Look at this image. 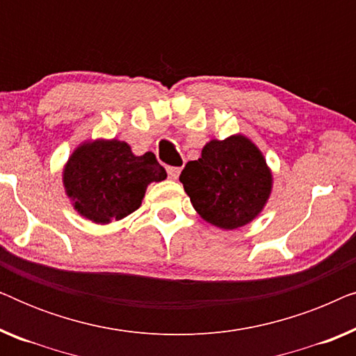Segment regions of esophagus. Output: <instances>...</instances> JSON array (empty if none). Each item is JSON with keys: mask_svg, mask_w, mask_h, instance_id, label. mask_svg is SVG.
Masks as SVG:
<instances>
[{"mask_svg": "<svg viewBox=\"0 0 356 356\" xmlns=\"http://www.w3.org/2000/svg\"><path fill=\"white\" fill-rule=\"evenodd\" d=\"M179 172H181V168L179 167H168L167 168L168 178H172V179H177L179 177Z\"/></svg>", "mask_w": 356, "mask_h": 356, "instance_id": "1", "label": "esophagus"}]
</instances>
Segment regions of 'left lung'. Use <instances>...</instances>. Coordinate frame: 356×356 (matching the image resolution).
<instances>
[{
	"label": "left lung",
	"instance_id": "obj_1",
	"mask_svg": "<svg viewBox=\"0 0 356 356\" xmlns=\"http://www.w3.org/2000/svg\"><path fill=\"white\" fill-rule=\"evenodd\" d=\"M179 181L204 220L223 230L245 227L262 212L272 193V172L259 147L243 134L212 139L191 160Z\"/></svg>",
	"mask_w": 356,
	"mask_h": 356
}]
</instances>
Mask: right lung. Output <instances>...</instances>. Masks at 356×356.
Wrapping results in <instances>:
<instances>
[{
    "mask_svg": "<svg viewBox=\"0 0 356 356\" xmlns=\"http://www.w3.org/2000/svg\"><path fill=\"white\" fill-rule=\"evenodd\" d=\"M165 178L167 172L152 152L134 155L118 139L86 140L63 168V186L74 211L100 225L138 211L149 184Z\"/></svg>",
    "mask_w": 356,
    "mask_h": 356,
    "instance_id": "1",
    "label": "right lung"
}]
</instances>
